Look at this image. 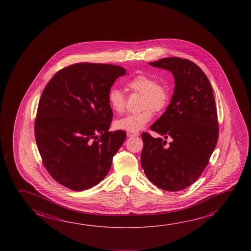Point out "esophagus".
Wrapping results in <instances>:
<instances>
[{
    "mask_svg": "<svg viewBox=\"0 0 251 251\" xmlns=\"http://www.w3.org/2000/svg\"><path fill=\"white\" fill-rule=\"evenodd\" d=\"M127 136L128 137H133V136H139V133L138 132H136V133H131V132H127Z\"/></svg>",
    "mask_w": 251,
    "mask_h": 251,
    "instance_id": "obj_1",
    "label": "esophagus"
}]
</instances>
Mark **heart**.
Segmentation results:
<instances>
[{
    "label": "heart",
    "instance_id": "heart-1",
    "mask_svg": "<svg viewBox=\"0 0 251 251\" xmlns=\"http://www.w3.org/2000/svg\"><path fill=\"white\" fill-rule=\"evenodd\" d=\"M127 86L132 92L142 95L141 107L144 110L139 113L128 114L123 118L115 121V127L124 131L135 132L143 129L152 118V110H164L170 99L168 88L162 84H157L156 78L151 76L139 74L130 80ZM108 104L115 113H122L125 108L126 97L124 92L113 87L108 93Z\"/></svg>",
    "mask_w": 251,
    "mask_h": 251
}]
</instances>
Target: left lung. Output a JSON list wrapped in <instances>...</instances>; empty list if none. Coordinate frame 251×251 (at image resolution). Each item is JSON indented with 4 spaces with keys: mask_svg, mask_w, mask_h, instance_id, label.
I'll return each instance as SVG.
<instances>
[{
    "mask_svg": "<svg viewBox=\"0 0 251 251\" xmlns=\"http://www.w3.org/2000/svg\"><path fill=\"white\" fill-rule=\"evenodd\" d=\"M149 64L170 71L175 88L165 113L151 126L159 137L142 134L141 164L158 188L177 192L197 180L217 144L214 92L204 72L189 59L165 58ZM168 138L172 142L167 146Z\"/></svg>",
    "mask_w": 251,
    "mask_h": 251,
    "instance_id": "obj_1",
    "label": "left lung"
}]
</instances>
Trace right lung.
Listing matches in <instances>:
<instances>
[{"label": "right lung", "instance_id": "1", "mask_svg": "<svg viewBox=\"0 0 251 251\" xmlns=\"http://www.w3.org/2000/svg\"><path fill=\"white\" fill-rule=\"evenodd\" d=\"M124 67L78 63L58 71L43 91L35 137L43 164L60 185L90 189L104 179L126 139L108 131L113 112L108 93Z\"/></svg>", "mask_w": 251, "mask_h": 251}]
</instances>
